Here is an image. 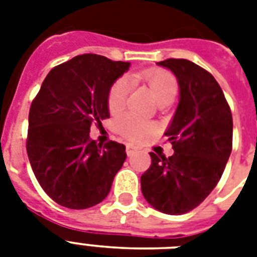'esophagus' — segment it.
Segmentation results:
<instances>
[{
    "instance_id": "esophagus-1",
    "label": "esophagus",
    "mask_w": 257,
    "mask_h": 257,
    "mask_svg": "<svg viewBox=\"0 0 257 257\" xmlns=\"http://www.w3.org/2000/svg\"><path fill=\"white\" fill-rule=\"evenodd\" d=\"M137 147H135V145H132V144H128L126 145V148H125V151H126V155H128V156H131V155H132V153H135L137 151Z\"/></svg>"
}]
</instances>
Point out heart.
<instances>
[{
  "instance_id": "heart-1",
  "label": "heart",
  "mask_w": 257,
  "mask_h": 257,
  "mask_svg": "<svg viewBox=\"0 0 257 257\" xmlns=\"http://www.w3.org/2000/svg\"><path fill=\"white\" fill-rule=\"evenodd\" d=\"M149 85L153 96L159 102L172 100L177 92V81L175 76L167 70L149 69L139 74ZM131 82L126 77L117 78L113 82L106 97V104L110 112H118L124 108ZM117 131L129 140H140L153 131V125L135 113H125L116 121Z\"/></svg>"
}]
</instances>
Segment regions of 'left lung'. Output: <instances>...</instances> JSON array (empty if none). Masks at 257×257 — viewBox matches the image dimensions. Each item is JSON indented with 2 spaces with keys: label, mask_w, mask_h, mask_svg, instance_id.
I'll return each instance as SVG.
<instances>
[{
  "label": "left lung",
  "mask_w": 257,
  "mask_h": 257,
  "mask_svg": "<svg viewBox=\"0 0 257 257\" xmlns=\"http://www.w3.org/2000/svg\"><path fill=\"white\" fill-rule=\"evenodd\" d=\"M177 77L180 101L164 133L175 153L151 152L141 192L157 211L183 215L203 203L221 179L232 151L231 108L209 72L184 58L157 62Z\"/></svg>",
  "instance_id": "left-lung-1"
}]
</instances>
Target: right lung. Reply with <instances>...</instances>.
<instances>
[{"label":"right lung","instance_id":"right-lung-1","mask_svg":"<svg viewBox=\"0 0 257 257\" xmlns=\"http://www.w3.org/2000/svg\"><path fill=\"white\" fill-rule=\"evenodd\" d=\"M129 65L98 54L76 56L50 70L32 101L26 152L41 188L62 207L101 203L124 164L125 145L97 144L89 132L109 118V89Z\"/></svg>","mask_w":257,"mask_h":257}]
</instances>
